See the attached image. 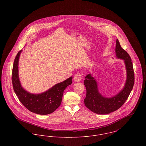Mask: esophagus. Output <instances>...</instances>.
Returning <instances> with one entry per match:
<instances>
[{"label":"esophagus","mask_w":146,"mask_h":146,"mask_svg":"<svg viewBox=\"0 0 146 146\" xmlns=\"http://www.w3.org/2000/svg\"><path fill=\"white\" fill-rule=\"evenodd\" d=\"M82 80V74L80 73H77L74 76V81L78 82Z\"/></svg>","instance_id":"1"}]
</instances>
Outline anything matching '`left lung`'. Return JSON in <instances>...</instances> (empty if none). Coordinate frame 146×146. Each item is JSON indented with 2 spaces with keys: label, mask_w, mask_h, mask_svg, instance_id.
<instances>
[{
  "label": "left lung",
  "mask_w": 146,
  "mask_h": 146,
  "mask_svg": "<svg viewBox=\"0 0 146 146\" xmlns=\"http://www.w3.org/2000/svg\"><path fill=\"white\" fill-rule=\"evenodd\" d=\"M116 42V57L124 61L126 70L127 77L124 88L115 96L106 98L100 93L97 82L91 74L87 75L84 82L86 89L84 104L90 111L97 114H108L120 108L127 99L134 84V72L131 58L121 48L118 39Z\"/></svg>",
  "instance_id": "obj_1"
}]
</instances>
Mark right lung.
Wrapping results in <instances>:
<instances>
[{
    "label": "right lung",
    "mask_w": 146,
    "mask_h": 146,
    "mask_svg": "<svg viewBox=\"0 0 146 146\" xmlns=\"http://www.w3.org/2000/svg\"><path fill=\"white\" fill-rule=\"evenodd\" d=\"M21 52V50L18 52L13 66L12 79L14 91L21 104L30 111L39 115L50 114L60 106L63 91L72 83V77L56 84L41 94L30 93L22 87L19 80L18 66Z\"/></svg>",
    "instance_id": "right-lung-1"
}]
</instances>
